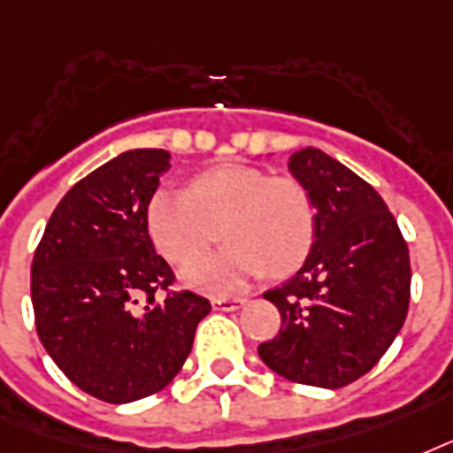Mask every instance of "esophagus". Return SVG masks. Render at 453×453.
I'll return each mask as SVG.
<instances>
[{
    "label": "esophagus",
    "instance_id": "34e87169",
    "mask_svg": "<svg viewBox=\"0 0 453 453\" xmlns=\"http://www.w3.org/2000/svg\"><path fill=\"white\" fill-rule=\"evenodd\" d=\"M243 297H215V300H212V307L219 311H234L238 310V307H243Z\"/></svg>",
    "mask_w": 453,
    "mask_h": 453
}]
</instances>
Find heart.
<instances>
[{
    "instance_id": "heart-1",
    "label": "heart",
    "mask_w": 453,
    "mask_h": 453,
    "mask_svg": "<svg viewBox=\"0 0 453 453\" xmlns=\"http://www.w3.org/2000/svg\"><path fill=\"white\" fill-rule=\"evenodd\" d=\"M146 224L170 262L197 257L222 233L230 243L225 252L188 263L181 276L198 290L234 293L266 272H296L317 241L319 212L300 179L229 163L198 174L188 191L157 188Z\"/></svg>"
}]
</instances>
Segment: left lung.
I'll list each match as a JSON object with an SVG mask.
<instances>
[{
  "label": "left lung",
  "mask_w": 453,
  "mask_h": 453,
  "mask_svg": "<svg viewBox=\"0 0 453 453\" xmlns=\"http://www.w3.org/2000/svg\"><path fill=\"white\" fill-rule=\"evenodd\" d=\"M288 170L317 203V241L303 269L265 293L281 331L257 352L293 383L335 390L369 373L404 326L409 248L376 188L335 157L307 146Z\"/></svg>",
  "instance_id": "1"
}]
</instances>
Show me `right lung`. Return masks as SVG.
I'll return each instance as SVG.
<instances>
[{
    "label": "right lung",
    "mask_w": 453,
    "mask_h": 453,
    "mask_svg": "<svg viewBox=\"0 0 453 453\" xmlns=\"http://www.w3.org/2000/svg\"><path fill=\"white\" fill-rule=\"evenodd\" d=\"M163 149L125 150L80 179L56 205L33 259L35 326L56 366L87 395L127 404L177 376L210 303L170 288L146 208Z\"/></svg>",
    "instance_id": "add662e5"
}]
</instances>
